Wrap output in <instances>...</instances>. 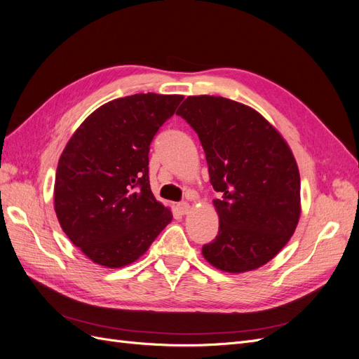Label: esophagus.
I'll return each mask as SVG.
<instances>
[{
  "instance_id": "34e87169",
  "label": "esophagus",
  "mask_w": 359,
  "mask_h": 359,
  "mask_svg": "<svg viewBox=\"0 0 359 359\" xmlns=\"http://www.w3.org/2000/svg\"><path fill=\"white\" fill-rule=\"evenodd\" d=\"M178 211H180L181 214H189V211H190V203H189V202H181V203H178Z\"/></svg>"
}]
</instances>
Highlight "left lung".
Here are the masks:
<instances>
[{"label":"left lung","mask_w":359,"mask_h":359,"mask_svg":"<svg viewBox=\"0 0 359 359\" xmlns=\"http://www.w3.org/2000/svg\"><path fill=\"white\" fill-rule=\"evenodd\" d=\"M177 115L198 133L210 181L222 199L219 233L202 255L224 273H247L276 257L297 229V160L274 126L253 107L219 95H190Z\"/></svg>","instance_id":"obj_1"}]
</instances>
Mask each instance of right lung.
<instances>
[{
	"label": "right lung",
	"instance_id": "1",
	"mask_svg": "<svg viewBox=\"0 0 359 359\" xmlns=\"http://www.w3.org/2000/svg\"><path fill=\"white\" fill-rule=\"evenodd\" d=\"M182 99L148 93L107 102L64 148L53 208L64 233L94 264H133L172 222L170 210L151 191L148 153Z\"/></svg>",
	"mask_w": 359,
	"mask_h": 359
}]
</instances>
